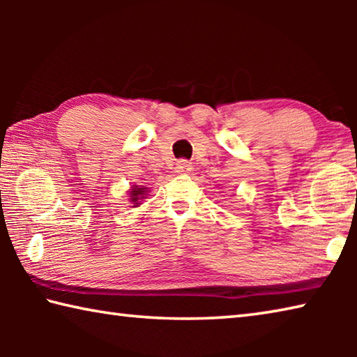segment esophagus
<instances>
[{"label":"esophagus","mask_w":357,"mask_h":357,"mask_svg":"<svg viewBox=\"0 0 357 357\" xmlns=\"http://www.w3.org/2000/svg\"><path fill=\"white\" fill-rule=\"evenodd\" d=\"M174 172L176 173H190L192 172V164L187 160H179L176 167H174Z\"/></svg>","instance_id":"obj_1"}]
</instances>
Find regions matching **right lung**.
<instances>
[{"instance_id":"right-lung-1","label":"right lung","mask_w":357,"mask_h":357,"mask_svg":"<svg viewBox=\"0 0 357 357\" xmlns=\"http://www.w3.org/2000/svg\"><path fill=\"white\" fill-rule=\"evenodd\" d=\"M129 192H130L129 193V195H130L129 200H130L132 204H134V208H137L138 204H142L140 202L143 200L144 195H146L148 189H146V187H143V185H132V189Z\"/></svg>"}]
</instances>
